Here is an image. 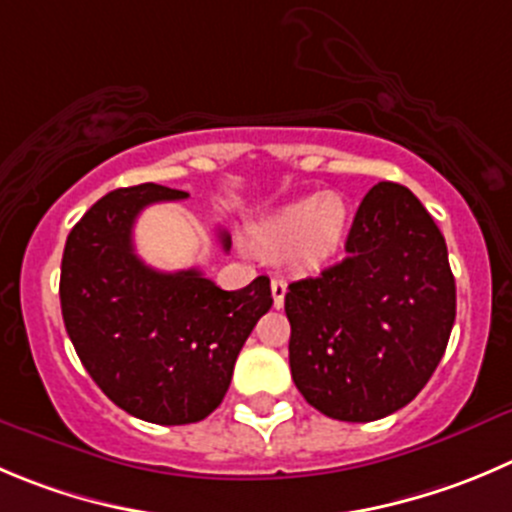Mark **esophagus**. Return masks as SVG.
Here are the masks:
<instances>
[{"label": "esophagus", "mask_w": 512, "mask_h": 512, "mask_svg": "<svg viewBox=\"0 0 512 512\" xmlns=\"http://www.w3.org/2000/svg\"><path fill=\"white\" fill-rule=\"evenodd\" d=\"M271 294H274V306L276 309H281V306H284V296H286V281L284 279L271 281Z\"/></svg>", "instance_id": "esophagus-1"}]
</instances>
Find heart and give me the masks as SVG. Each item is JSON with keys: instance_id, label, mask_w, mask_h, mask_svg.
Returning a JSON list of instances; mask_svg holds the SVG:
<instances>
[{"instance_id": "heart-1", "label": "heart", "mask_w": 512, "mask_h": 512, "mask_svg": "<svg viewBox=\"0 0 512 512\" xmlns=\"http://www.w3.org/2000/svg\"><path fill=\"white\" fill-rule=\"evenodd\" d=\"M349 226V208L337 193L301 198L281 206L256 226V238L266 248H291L294 261L306 269L326 264L342 248Z\"/></svg>"}]
</instances>
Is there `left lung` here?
Wrapping results in <instances>:
<instances>
[{
  "label": "left lung",
  "mask_w": 512,
  "mask_h": 512,
  "mask_svg": "<svg viewBox=\"0 0 512 512\" xmlns=\"http://www.w3.org/2000/svg\"><path fill=\"white\" fill-rule=\"evenodd\" d=\"M289 364L321 415L372 422L410 405L455 324L445 236L415 193L377 183L347 236V259L289 284Z\"/></svg>",
  "instance_id": "1"
}]
</instances>
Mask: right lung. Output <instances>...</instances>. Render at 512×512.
Here are the masks:
<instances>
[{"label":"right lung","mask_w":512,"mask_h":512,"mask_svg":"<svg viewBox=\"0 0 512 512\" xmlns=\"http://www.w3.org/2000/svg\"><path fill=\"white\" fill-rule=\"evenodd\" d=\"M188 193L143 183L102 196L70 231L60 304L80 362L120 410L191 425L223 402L248 334L271 309L269 276L223 291L198 269L155 271L133 246L138 213ZM223 251L231 236L221 231Z\"/></svg>","instance_id":"obj_1"}]
</instances>
